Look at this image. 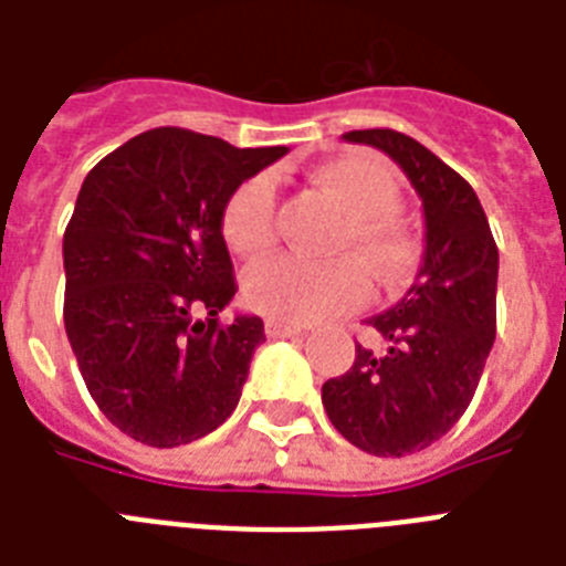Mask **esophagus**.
I'll list each match as a JSON object with an SVG mask.
<instances>
[{
    "label": "esophagus",
    "instance_id": "obj_1",
    "mask_svg": "<svg viewBox=\"0 0 566 566\" xmlns=\"http://www.w3.org/2000/svg\"><path fill=\"white\" fill-rule=\"evenodd\" d=\"M264 332H266V337H293V335H300L302 328L293 326V323H284V319L270 317L264 323Z\"/></svg>",
    "mask_w": 566,
    "mask_h": 566
}]
</instances>
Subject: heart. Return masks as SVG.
I'll return each instance as SVG.
<instances>
[{"label": "heart", "instance_id": "heart-1", "mask_svg": "<svg viewBox=\"0 0 566 566\" xmlns=\"http://www.w3.org/2000/svg\"><path fill=\"white\" fill-rule=\"evenodd\" d=\"M311 185L344 211L335 252H355L378 282L399 284L417 266V240L396 213L402 190L373 155H337L311 172ZM222 234L238 255L258 258L275 243V181L266 172L240 181L222 205ZM249 308L284 323H314L370 300V279L355 258L261 261L243 279Z\"/></svg>", "mask_w": 566, "mask_h": 566}]
</instances>
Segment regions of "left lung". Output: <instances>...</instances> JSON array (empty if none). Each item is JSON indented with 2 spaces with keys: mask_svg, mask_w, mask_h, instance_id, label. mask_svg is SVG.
Segmentation results:
<instances>
[{
  "mask_svg": "<svg viewBox=\"0 0 566 566\" xmlns=\"http://www.w3.org/2000/svg\"><path fill=\"white\" fill-rule=\"evenodd\" d=\"M344 140L402 167L422 199L426 252L402 300L367 319L373 344H355L353 367L323 385V408L353 447L402 458L443 438L473 399L496 337L500 249L475 190L413 137L364 128Z\"/></svg>",
  "mask_w": 566,
  "mask_h": 566,
  "instance_id": "1",
  "label": "left lung"
}]
</instances>
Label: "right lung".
I'll return each mask as SVG.
<instances>
[{"instance_id": "right-lung-1", "label": "right lung", "mask_w": 566, "mask_h": 566, "mask_svg": "<svg viewBox=\"0 0 566 566\" xmlns=\"http://www.w3.org/2000/svg\"><path fill=\"white\" fill-rule=\"evenodd\" d=\"M284 153L167 126L87 172L64 231V326L93 402L128 438L181 447L238 408L264 319L220 323L238 291L222 205Z\"/></svg>"}]
</instances>
